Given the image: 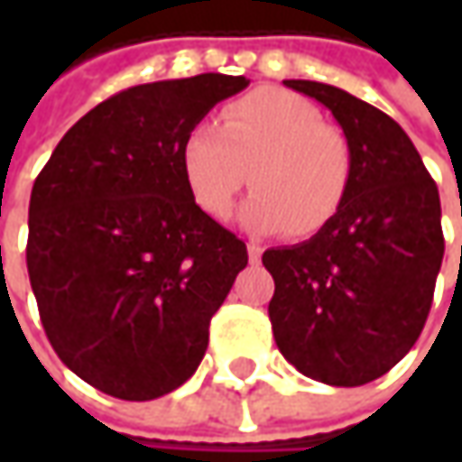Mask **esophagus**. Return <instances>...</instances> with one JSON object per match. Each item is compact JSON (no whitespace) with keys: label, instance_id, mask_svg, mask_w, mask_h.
Listing matches in <instances>:
<instances>
[{"label":"esophagus","instance_id":"esophagus-1","mask_svg":"<svg viewBox=\"0 0 462 462\" xmlns=\"http://www.w3.org/2000/svg\"><path fill=\"white\" fill-rule=\"evenodd\" d=\"M246 252H249V262H259L264 249H262V244H259V241H249V244H246Z\"/></svg>","mask_w":462,"mask_h":462}]
</instances>
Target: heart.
Returning a JSON list of instances; mask_svg holds the SVG:
<instances>
[{"label": "heart", "mask_w": 462, "mask_h": 462, "mask_svg": "<svg viewBox=\"0 0 462 462\" xmlns=\"http://www.w3.org/2000/svg\"><path fill=\"white\" fill-rule=\"evenodd\" d=\"M180 159L187 189L208 216L226 218L252 182L257 192L241 210L244 223L293 236H309L339 213L355 171L345 135L324 125L309 99L277 87L226 105L221 125H192Z\"/></svg>", "instance_id": "b5f03b06"}]
</instances>
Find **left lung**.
<instances>
[{"label":"left lung","mask_w":462,"mask_h":462,"mask_svg":"<svg viewBox=\"0 0 462 462\" xmlns=\"http://www.w3.org/2000/svg\"><path fill=\"white\" fill-rule=\"evenodd\" d=\"M282 84L331 110L355 171L324 228L262 254L273 334L306 378L355 388L385 375L424 328L445 254L439 192L393 117L331 84Z\"/></svg>","instance_id":"left-lung-1"}]
</instances>
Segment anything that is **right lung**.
<instances>
[{
    "label": "right lung",
    "instance_id": "1",
    "mask_svg": "<svg viewBox=\"0 0 462 462\" xmlns=\"http://www.w3.org/2000/svg\"><path fill=\"white\" fill-rule=\"evenodd\" d=\"M246 77L138 84L53 149L30 195L27 275L45 337L81 381L123 401L171 393L246 267V244L189 195L182 143Z\"/></svg>",
    "mask_w": 462,
    "mask_h": 462
}]
</instances>
